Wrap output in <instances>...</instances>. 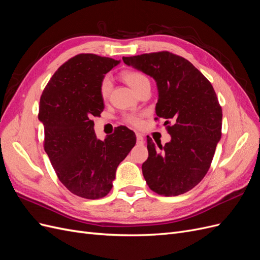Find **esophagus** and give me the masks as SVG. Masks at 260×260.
I'll list each match as a JSON object with an SVG mask.
<instances>
[{"label":"esophagus","mask_w":260,"mask_h":260,"mask_svg":"<svg viewBox=\"0 0 260 260\" xmlns=\"http://www.w3.org/2000/svg\"><path fill=\"white\" fill-rule=\"evenodd\" d=\"M137 141H138V143H140V144H143V142H144V138H143V136L141 135V133H137Z\"/></svg>","instance_id":"1"}]
</instances>
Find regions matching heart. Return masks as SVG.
Wrapping results in <instances>:
<instances>
[{
    "label": "heart",
    "instance_id": "heart-1",
    "mask_svg": "<svg viewBox=\"0 0 260 260\" xmlns=\"http://www.w3.org/2000/svg\"><path fill=\"white\" fill-rule=\"evenodd\" d=\"M122 79L127 82L133 91L137 93L143 88L144 85L149 84L148 78L140 72H136V70H128V72H123L121 74ZM113 88V81L112 78L109 76L103 77V79L100 82L99 86V92L102 100L106 101L109 98V94H111ZM142 114H125L123 116V121L128 124L133 125V127H141L142 124Z\"/></svg>",
    "mask_w": 260,
    "mask_h": 260
}]
</instances>
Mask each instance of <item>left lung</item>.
Here are the masks:
<instances>
[{"label":"left lung","mask_w":260,"mask_h":260,"mask_svg":"<svg viewBox=\"0 0 260 260\" xmlns=\"http://www.w3.org/2000/svg\"><path fill=\"white\" fill-rule=\"evenodd\" d=\"M122 59L155 79V119H165L171 136L170 142L157 143L158 147L147 138L148 158L142 165L146 183L164 196L186 193L206 176L221 139L222 109L216 92L190 61L168 51Z\"/></svg>","instance_id":"1"}]
</instances>
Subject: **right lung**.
<instances>
[{
    "instance_id": "right-lung-1",
    "label": "right lung",
    "mask_w": 260,
    "mask_h": 260,
    "mask_svg": "<svg viewBox=\"0 0 260 260\" xmlns=\"http://www.w3.org/2000/svg\"><path fill=\"white\" fill-rule=\"evenodd\" d=\"M118 64L95 54H78L55 72L40 99L44 151L60 182L83 199L109 193L118 165L136 145L135 132L123 125L104 141L93 129L92 118L104 109L100 82Z\"/></svg>"
}]
</instances>
